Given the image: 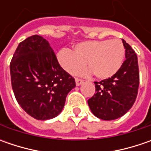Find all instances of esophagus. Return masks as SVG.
I'll return each mask as SVG.
<instances>
[{
    "label": "esophagus",
    "instance_id": "esophagus-1",
    "mask_svg": "<svg viewBox=\"0 0 151 151\" xmlns=\"http://www.w3.org/2000/svg\"><path fill=\"white\" fill-rule=\"evenodd\" d=\"M82 83H83V80L79 78L76 79V85L77 86H81Z\"/></svg>",
    "mask_w": 151,
    "mask_h": 151
}]
</instances>
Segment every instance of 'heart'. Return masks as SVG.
Listing matches in <instances>:
<instances>
[{
	"mask_svg": "<svg viewBox=\"0 0 151 151\" xmlns=\"http://www.w3.org/2000/svg\"><path fill=\"white\" fill-rule=\"evenodd\" d=\"M125 57L124 44L119 39L84 41L74 46V51L64 48L57 53L58 63L69 74L85 67V62L98 79L112 77L120 70Z\"/></svg>",
	"mask_w": 151,
	"mask_h": 151,
	"instance_id": "obj_1",
	"label": "heart"
}]
</instances>
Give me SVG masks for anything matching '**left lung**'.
<instances>
[{"mask_svg":"<svg viewBox=\"0 0 151 151\" xmlns=\"http://www.w3.org/2000/svg\"><path fill=\"white\" fill-rule=\"evenodd\" d=\"M126 60L111 78L95 81L96 93L87 102L91 113L102 120L124 116L134 105L138 94L139 74L134 50L123 39Z\"/></svg>","mask_w":151,"mask_h":151,"instance_id":"obj_1","label":"left lung"}]
</instances>
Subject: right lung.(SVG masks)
<instances>
[{"label": "right lung", "instance_id": "add662e5", "mask_svg": "<svg viewBox=\"0 0 151 151\" xmlns=\"http://www.w3.org/2000/svg\"><path fill=\"white\" fill-rule=\"evenodd\" d=\"M15 97L27 114L38 120L58 116L76 81L58 63L50 43L33 35L18 44L10 64Z\"/></svg>", "mask_w": 151, "mask_h": 151}]
</instances>
